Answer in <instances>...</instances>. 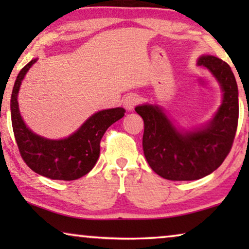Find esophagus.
Here are the masks:
<instances>
[{"instance_id":"esophagus-1","label":"esophagus","mask_w":249,"mask_h":249,"mask_svg":"<svg viewBox=\"0 0 249 249\" xmlns=\"http://www.w3.org/2000/svg\"><path fill=\"white\" fill-rule=\"evenodd\" d=\"M139 102V97L135 94H129L128 96H125L124 98V107H125V110L131 111L134 108L137 103Z\"/></svg>"}]
</instances>
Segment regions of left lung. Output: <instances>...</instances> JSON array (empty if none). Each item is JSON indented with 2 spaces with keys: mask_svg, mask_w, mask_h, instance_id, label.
Here are the masks:
<instances>
[{
  "mask_svg": "<svg viewBox=\"0 0 249 249\" xmlns=\"http://www.w3.org/2000/svg\"><path fill=\"white\" fill-rule=\"evenodd\" d=\"M197 64L210 70L223 93L213 119L202 128L178 129L160 105L135 107L144 120L142 149L149 166L173 181L197 180L216 170L229 154L237 131L238 86L229 64L213 55H202Z\"/></svg>",
  "mask_w": 249,
  "mask_h": 249,
  "instance_id": "obj_1",
  "label": "left lung"
}]
</instances>
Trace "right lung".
<instances>
[{
	"instance_id": "right-lung-1",
	"label": "right lung",
	"mask_w": 249,
	"mask_h": 249,
	"mask_svg": "<svg viewBox=\"0 0 249 249\" xmlns=\"http://www.w3.org/2000/svg\"><path fill=\"white\" fill-rule=\"evenodd\" d=\"M37 61L26 64L12 89L11 121L17 145L27 165L38 175L53 180L79 179L87 175L100 158L101 139L111 124L124 115V107L98 111L87 119L72 135L63 139H49L27 127L19 111L18 93L26 73Z\"/></svg>"
}]
</instances>
